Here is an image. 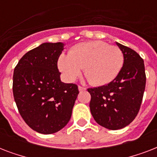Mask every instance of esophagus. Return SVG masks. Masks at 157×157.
<instances>
[{"instance_id":"1","label":"esophagus","mask_w":157,"mask_h":157,"mask_svg":"<svg viewBox=\"0 0 157 157\" xmlns=\"http://www.w3.org/2000/svg\"><path fill=\"white\" fill-rule=\"evenodd\" d=\"M78 89H79V90H80V91H84V90H86V87H84V86H78Z\"/></svg>"}]
</instances>
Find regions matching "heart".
Returning a JSON list of instances; mask_svg holds the SVG:
<instances>
[{
  "label": "heart",
  "mask_w": 157,
  "mask_h": 157,
  "mask_svg": "<svg viewBox=\"0 0 157 157\" xmlns=\"http://www.w3.org/2000/svg\"><path fill=\"white\" fill-rule=\"evenodd\" d=\"M124 65V54L115 45L95 40L77 44L69 50L68 55L61 54L58 67L63 78L75 81L84 68L89 82L104 86L117 78Z\"/></svg>",
  "instance_id": "heart-1"
}]
</instances>
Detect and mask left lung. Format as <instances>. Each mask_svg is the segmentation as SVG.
Instances as JSON below:
<instances>
[{
    "mask_svg": "<svg viewBox=\"0 0 157 157\" xmlns=\"http://www.w3.org/2000/svg\"><path fill=\"white\" fill-rule=\"evenodd\" d=\"M124 54V65L114 81L106 86L89 88L90 107L94 119L108 129L129 124L140 109L146 86L144 59L134 50L117 43Z\"/></svg>",
    "mask_w": 157,
    "mask_h": 157,
    "instance_id": "8db88e82",
    "label": "left lung"
}]
</instances>
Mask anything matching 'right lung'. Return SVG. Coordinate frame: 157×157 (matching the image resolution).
<instances>
[{"instance_id":"right-lung-1","label":"right lung","mask_w":157,"mask_h":157,"mask_svg":"<svg viewBox=\"0 0 157 157\" xmlns=\"http://www.w3.org/2000/svg\"><path fill=\"white\" fill-rule=\"evenodd\" d=\"M63 44L43 43L26 53L14 67L13 94L18 112L33 130L44 134L62 129L71 119L79 94L76 84L60 80L58 60Z\"/></svg>"}]
</instances>
